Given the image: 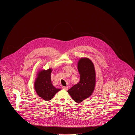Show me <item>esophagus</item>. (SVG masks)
Segmentation results:
<instances>
[{
  "label": "esophagus",
  "instance_id": "34e87169",
  "mask_svg": "<svg viewBox=\"0 0 135 135\" xmlns=\"http://www.w3.org/2000/svg\"><path fill=\"white\" fill-rule=\"evenodd\" d=\"M62 89H63V90H67L68 89V88L67 87V86H62Z\"/></svg>",
  "mask_w": 135,
  "mask_h": 135
}]
</instances>
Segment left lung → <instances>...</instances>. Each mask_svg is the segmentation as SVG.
<instances>
[{"instance_id": "1", "label": "left lung", "mask_w": 135, "mask_h": 135, "mask_svg": "<svg viewBox=\"0 0 135 135\" xmlns=\"http://www.w3.org/2000/svg\"><path fill=\"white\" fill-rule=\"evenodd\" d=\"M78 70L80 81L67 91L75 102L80 103L91 95L96 84V73L94 65L88 58L79 60Z\"/></svg>"}]
</instances>
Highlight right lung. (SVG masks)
<instances>
[{"mask_svg": "<svg viewBox=\"0 0 135 135\" xmlns=\"http://www.w3.org/2000/svg\"><path fill=\"white\" fill-rule=\"evenodd\" d=\"M51 69L39 72L34 83L35 90L37 95L45 101L51 100L60 89H57L51 84Z\"/></svg>", "mask_w": 135, "mask_h": 135, "instance_id": "1", "label": "right lung"}]
</instances>
